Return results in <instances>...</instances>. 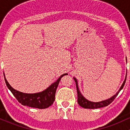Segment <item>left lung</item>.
<instances>
[{"mask_svg":"<svg viewBox=\"0 0 130 130\" xmlns=\"http://www.w3.org/2000/svg\"><path fill=\"white\" fill-rule=\"evenodd\" d=\"M126 62H127V60H126ZM73 79L76 83V89H77V103H78L79 105L85 109H96V108H103V107L107 106H108L109 104L111 103L114 101V100L117 97L118 94H119V92H120V90L123 89V86H124L125 82H126V74L123 84H122L121 87H120L119 90L117 91V93L115 94V95H113L112 96H111V98H108V99L107 100H105L99 101V102H93V101H90L88 100L87 99H86V98H85L83 95H82V93H80L79 89L78 84H77V80L76 79V78L74 77Z\"/></svg>","mask_w":130,"mask_h":130,"instance_id":"obj_1","label":"left lung"}]
</instances>
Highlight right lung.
<instances>
[{
  "label": "right lung",
  "instance_id": "obj_1",
  "mask_svg": "<svg viewBox=\"0 0 130 130\" xmlns=\"http://www.w3.org/2000/svg\"><path fill=\"white\" fill-rule=\"evenodd\" d=\"M67 74V73H65L61 75L56 82L51 84L42 92L35 93H26L13 89L6 79L5 74L4 73L6 85L17 100L24 106L38 109L47 108L53 104L55 100L56 89L59 86V82L63 76Z\"/></svg>",
  "mask_w": 130,
  "mask_h": 130
}]
</instances>
